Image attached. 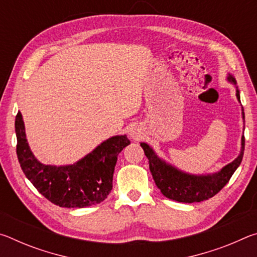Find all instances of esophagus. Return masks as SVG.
Returning a JSON list of instances; mask_svg holds the SVG:
<instances>
[{"label":"esophagus","instance_id":"obj_1","mask_svg":"<svg viewBox=\"0 0 257 257\" xmlns=\"http://www.w3.org/2000/svg\"><path fill=\"white\" fill-rule=\"evenodd\" d=\"M132 137H133L134 139H138V138H139V135H138L137 133H132Z\"/></svg>","mask_w":257,"mask_h":257}]
</instances>
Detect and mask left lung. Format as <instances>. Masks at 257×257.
Returning <instances> with one entry per match:
<instances>
[{
    "mask_svg": "<svg viewBox=\"0 0 257 257\" xmlns=\"http://www.w3.org/2000/svg\"><path fill=\"white\" fill-rule=\"evenodd\" d=\"M228 80L236 84V80L232 76L229 75ZM236 95L238 101H240L238 89ZM242 118H245L243 112ZM141 146L144 150L146 158L149 159L150 170L161 193L173 201L195 203L213 197L228 184L233 172L241 163L243 150H245V136L241 137V152L238 158L221 169V171L207 176L187 175L159 159L153 150L145 143H141Z\"/></svg>",
    "mask_w": 257,
    "mask_h": 257,
    "instance_id": "obj_1",
    "label": "left lung"
}]
</instances>
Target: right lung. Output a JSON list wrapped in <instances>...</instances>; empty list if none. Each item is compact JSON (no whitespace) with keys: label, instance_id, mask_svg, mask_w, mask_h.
Listing matches in <instances>:
<instances>
[{"label":"right lung","instance_id":"obj_1","mask_svg":"<svg viewBox=\"0 0 257 257\" xmlns=\"http://www.w3.org/2000/svg\"><path fill=\"white\" fill-rule=\"evenodd\" d=\"M15 127L17 156L25 176L43 196L61 207H86L103 202L112 189L118 155L130 144L127 136L111 137L76 164L54 167L35 159L26 139L20 112Z\"/></svg>","mask_w":257,"mask_h":257}]
</instances>
